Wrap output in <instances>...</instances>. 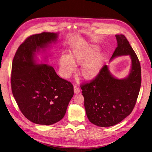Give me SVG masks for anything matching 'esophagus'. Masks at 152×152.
Returning <instances> with one entry per match:
<instances>
[{
	"label": "esophagus",
	"mask_w": 152,
	"mask_h": 152,
	"mask_svg": "<svg viewBox=\"0 0 152 152\" xmlns=\"http://www.w3.org/2000/svg\"><path fill=\"white\" fill-rule=\"evenodd\" d=\"M80 88L77 86H74V92L75 94H79L80 92Z\"/></svg>",
	"instance_id": "34e87169"
}]
</instances>
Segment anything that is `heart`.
I'll list each match as a JSON object with an SVG mask.
<instances>
[{
  "mask_svg": "<svg viewBox=\"0 0 152 152\" xmlns=\"http://www.w3.org/2000/svg\"><path fill=\"white\" fill-rule=\"evenodd\" d=\"M98 48L95 45H87L77 48L70 51L69 56L63 55L60 57V66L63 74L68 76L76 69V65L83 64L80 75L87 80L94 79L99 73L104 61L102 53H96Z\"/></svg>",
  "mask_w": 152,
  "mask_h": 152,
  "instance_id": "obj_1",
  "label": "heart"
}]
</instances>
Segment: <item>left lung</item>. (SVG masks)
<instances>
[{"instance_id": "1", "label": "left lung", "mask_w": 152, "mask_h": 152, "mask_svg": "<svg viewBox=\"0 0 152 152\" xmlns=\"http://www.w3.org/2000/svg\"><path fill=\"white\" fill-rule=\"evenodd\" d=\"M115 37L117 46L110 60L129 55L132 65L128 76L115 78L105 65L94 79L80 85L87 116L91 123L101 127L114 126L131 113L141 85V68L136 54L125 35Z\"/></svg>"}]
</instances>
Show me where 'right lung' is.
<instances>
[{"mask_svg":"<svg viewBox=\"0 0 152 152\" xmlns=\"http://www.w3.org/2000/svg\"><path fill=\"white\" fill-rule=\"evenodd\" d=\"M57 37L55 33L42 32L27 37L13 60V95L23 114L36 124L50 125L62 119L74 95L73 84L60 77L53 66L35 63V53Z\"/></svg>","mask_w":152,"mask_h":152,"instance_id":"right-lung-1","label":"right lung"}]
</instances>
